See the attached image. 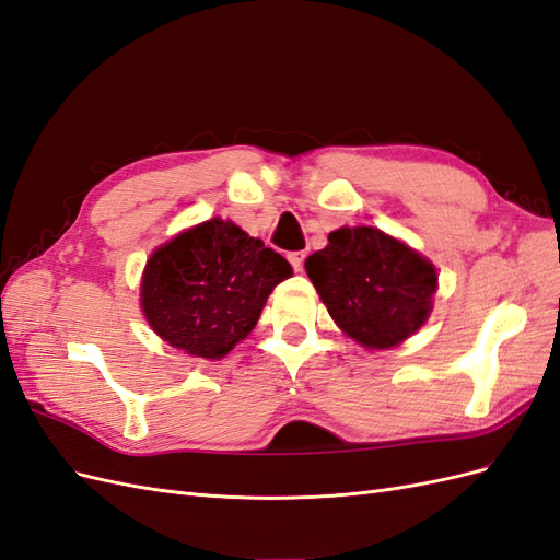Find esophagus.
Returning <instances> with one entry per match:
<instances>
[{"mask_svg": "<svg viewBox=\"0 0 560 560\" xmlns=\"http://www.w3.org/2000/svg\"><path fill=\"white\" fill-rule=\"evenodd\" d=\"M306 257H308V254L301 249V252H292L287 259H290V264L294 266V270H301V268H303V261H306Z\"/></svg>", "mask_w": 560, "mask_h": 560, "instance_id": "esophagus-1", "label": "esophagus"}]
</instances>
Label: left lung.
I'll return each mask as SVG.
<instances>
[{
	"label": "left lung",
	"mask_w": 560,
	"mask_h": 560,
	"mask_svg": "<svg viewBox=\"0 0 560 560\" xmlns=\"http://www.w3.org/2000/svg\"><path fill=\"white\" fill-rule=\"evenodd\" d=\"M306 273L336 325L364 348L399 346L432 313L436 268L374 226L331 231Z\"/></svg>",
	"instance_id": "8db88e82"
}]
</instances>
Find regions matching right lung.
Returning a JSON list of instances; mask_svg holds the SVG:
<instances>
[{
	"label": "right lung",
	"mask_w": 560,
	"mask_h": 560,
	"mask_svg": "<svg viewBox=\"0 0 560 560\" xmlns=\"http://www.w3.org/2000/svg\"><path fill=\"white\" fill-rule=\"evenodd\" d=\"M290 276L282 254L214 217L151 254L142 311L165 343L219 360L254 329L268 294Z\"/></svg>",
	"instance_id": "right-lung-1"
}]
</instances>
